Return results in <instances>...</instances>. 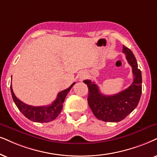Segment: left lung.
Wrapping results in <instances>:
<instances>
[{
  "instance_id": "left-lung-1",
  "label": "left lung",
  "mask_w": 157,
  "mask_h": 157,
  "mask_svg": "<svg viewBox=\"0 0 157 157\" xmlns=\"http://www.w3.org/2000/svg\"><path fill=\"white\" fill-rule=\"evenodd\" d=\"M122 52L132 67L133 81L125 90L112 96H106L100 92L98 86L91 80L83 81L88 85V103L93 114L104 122H117L130 114L139 102L142 93L141 72L133 53L123 45Z\"/></svg>"
}]
</instances>
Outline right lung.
Wrapping results in <instances>:
<instances>
[{"label":"right lung","mask_w":157,"mask_h":157,"mask_svg":"<svg viewBox=\"0 0 157 157\" xmlns=\"http://www.w3.org/2000/svg\"><path fill=\"white\" fill-rule=\"evenodd\" d=\"M75 84V82L72 83L69 88L59 93L56 99L48 106H33L25 104L17 98L13 93L11 85V92L16 106L26 117L35 122H48L54 120L60 114L63 108V103L64 101L67 93L69 92Z\"/></svg>","instance_id":"right-lung-1"}]
</instances>
